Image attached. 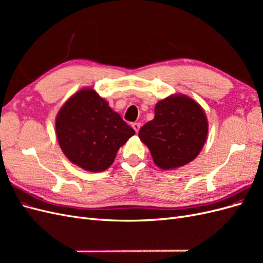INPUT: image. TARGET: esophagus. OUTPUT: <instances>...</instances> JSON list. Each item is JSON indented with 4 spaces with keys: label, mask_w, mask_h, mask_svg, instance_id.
Instances as JSON below:
<instances>
[{
    "label": "esophagus",
    "mask_w": 263,
    "mask_h": 263,
    "mask_svg": "<svg viewBox=\"0 0 263 263\" xmlns=\"http://www.w3.org/2000/svg\"><path fill=\"white\" fill-rule=\"evenodd\" d=\"M132 127H133L135 132L138 133V130L140 129V124H139V123H134V124L132 125Z\"/></svg>",
    "instance_id": "1"
}]
</instances>
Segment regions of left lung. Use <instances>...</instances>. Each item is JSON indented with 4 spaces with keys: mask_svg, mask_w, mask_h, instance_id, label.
<instances>
[{
    "mask_svg": "<svg viewBox=\"0 0 263 263\" xmlns=\"http://www.w3.org/2000/svg\"><path fill=\"white\" fill-rule=\"evenodd\" d=\"M209 121L203 107L186 94H171L157 102L155 118L138 137L161 170H174L193 161L203 149Z\"/></svg>",
    "mask_w": 263,
    "mask_h": 263,
    "instance_id": "left-lung-1",
    "label": "left lung"
}]
</instances>
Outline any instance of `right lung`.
<instances>
[{"mask_svg": "<svg viewBox=\"0 0 263 263\" xmlns=\"http://www.w3.org/2000/svg\"><path fill=\"white\" fill-rule=\"evenodd\" d=\"M55 136L62 153L89 172L113 164L118 149L135 135L93 87H83L65 102L55 116Z\"/></svg>", "mask_w": 263, "mask_h": 263, "instance_id": "obj_1", "label": "right lung"}]
</instances>
